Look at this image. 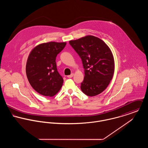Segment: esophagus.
Segmentation results:
<instances>
[{
  "instance_id": "esophagus-1",
  "label": "esophagus",
  "mask_w": 148,
  "mask_h": 148,
  "mask_svg": "<svg viewBox=\"0 0 148 148\" xmlns=\"http://www.w3.org/2000/svg\"><path fill=\"white\" fill-rule=\"evenodd\" d=\"M73 75H74L73 73H72V74H71L70 75H68L67 77H68V78H71V77H72L73 76Z\"/></svg>"
}]
</instances>
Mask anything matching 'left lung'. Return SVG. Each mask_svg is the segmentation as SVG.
<instances>
[{
    "label": "left lung",
    "mask_w": 148,
    "mask_h": 148,
    "mask_svg": "<svg viewBox=\"0 0 148 148\" xmlns=\"http://www.w3.org/2000/svg\"><path fill=\"white\" fill-rule=\"evenodd\" d=\"M69 42L83 64L84 79L80 86L82 92L88 96L102 93L109 84L114 72V60L110 49L103 40L92 35Z\"/></svg>",
    "instance_id": "left-lung-1"
}]
</instances>
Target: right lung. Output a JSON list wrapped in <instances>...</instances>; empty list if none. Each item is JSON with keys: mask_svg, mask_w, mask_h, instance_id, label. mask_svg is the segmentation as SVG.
<instances>
[{"mask_svg": "<svg viewBox=\"0 0 148 148\" xmlns=\"http://www.w3.org/2000/svg\"><path fill=\"white\" fill-rule=\"evenodd\" d=\"M66 42H44L35 47L26 63V75L32 87L40 95L52 97L58 93L63 79L56 68V58Z\"/></svg>", "mask_w": 148, "mask_h": 148, "instance_id": "1", "label": "right lung"}]
</instances>
